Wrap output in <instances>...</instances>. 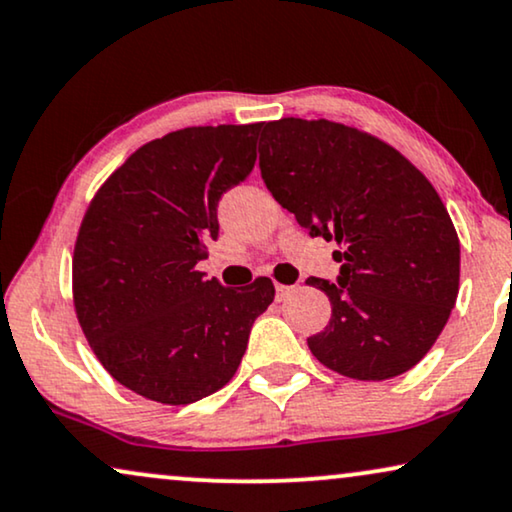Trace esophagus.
Masks as SVG:
<instances>
[{"instance_id":"34e87169","label":"esophagus","mask_w":512,"mask_h":512,"mask_svg":"<svg viewBox=\"0 0 512 512\" xmlns=\"http://www.w3.org/2000/svg\"><path fill=\"white\" fill-rule=\"evenodd\" d=\"M292 292V285H283V283H276V297L278 299H285Z\"/></svg>"}]
</instances>
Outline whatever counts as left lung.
Segmentation results:
<instances>
[{
    "label": "left lung",
    "mask_w": 512,
    "mask_h": 512,
    "mask_svg": "<svg viewBox=\"0 0 512 512\" xmlns=\"http://www.w3.org/2000/svg\"><path fill=\"white\" fill-rule=\"evenodd\" d=\"M260 170L271 196L311 236L335 238L337 283L323 332L306 339L330 370L381 381L431 351L459 295V236L431 182L398 149L318 119L269 121Z\"/></svg>",
    "instance_id": "obj_1"
}]
</instances>
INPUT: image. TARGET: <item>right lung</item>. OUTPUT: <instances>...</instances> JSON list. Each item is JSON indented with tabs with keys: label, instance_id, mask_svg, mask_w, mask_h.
I'll list each match as a JSON object with an SVG mask.
<instances>
[{
	"label": "right lung",
	"instance_id": "right-lung-1",
	"mask_svg": "<svg viewBox=\"0 0 512 512\" xmlns=\"http://www.w3.org/2000/svg\"><path fill=\"white\" fill-rule=\"evenodd\" d=\"M262 124L192 126L147 142L93 196L72 257L74 309L102 367L142 398L189 405L234 377L271 278L224 288L196 269L217 203L250 175Z\"/></svg>",
	"mask_w": 512,
	"mask_h": 512
}]
</instances>
